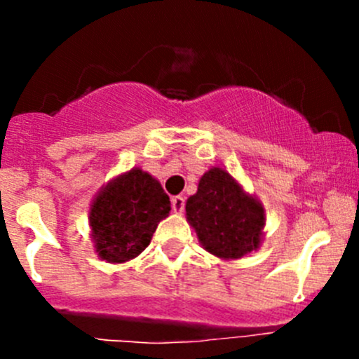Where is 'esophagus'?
Returning <instances> with one entry per match:
<instances>
[{"label":"esophagus","mask_w":359,"mask_h":359,"mask_svg":"<svg viewBox=\"0 0 359 359\" xmlns=\"http://www.w3.org/2000/svg\"><path fill=\"white\" fill-rule=\"evenodd\" d=\"M184 206H186V200L182 196H173L172 198V210L173 213H182Z\"/></svg>","instance_id":"1"}]
</instances>
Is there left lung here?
<instances>
[{"label":"left lung","mask_w":359,"mask_h":359,"mask_svg":"<svg viewBox=\"0 0 359 359\" xmlns=\"http://www.w3.org/2000/svg\"><path fill=\"white\" fill-rule=\"evenodd\" d=\"M186 219L201 247L222 260L257 252L266 236L262 201L220 166L201 175L198 191L186 201Z\"/></svg>","instance_id":"left-lung-1"}]
</instances>
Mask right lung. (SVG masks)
<instances>
[{
  "mask_svg": "<svg viewBox=\"0 0 359 359\" xmlns=\"http://www.w3.org/2000/svg\"><path fill=\"white\" fill-rule=\"evenodd\" d=\"M170 210V198L159 180L140 166L112 177L88 208L90 238L99 259L125 264L139 257Z\"/></svg>",
  "mask_w": 359,
  "mask_h": 359,
  "instance_id": "add662e5",
  "label": "right lung"
}]
</instances>
